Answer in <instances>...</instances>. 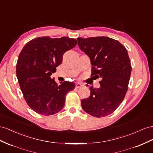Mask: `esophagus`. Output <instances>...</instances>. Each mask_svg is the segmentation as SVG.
<instances>
[{"instance_id": "1", "label": "esophagus", "mask_w": 153, "mask_h": 153, "mask_svg": "<svg viewBox=\"0 0 153 153\" xmlns=\"http://www.w3.org/2000/svg\"><path fill=\"white\" fill-rule=\"evenodd\" d=\"M82 86V85L79 83V82H77V83H76V88H80Z\"/></svg>"}]
</instances>
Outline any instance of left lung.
<instances>
[{"label":"left lung","instance_id":"left-lung-1","mask_svg":"<svg viewBox=\"0 0 153 153\" xmlns=\"http://www.w3.org/2000/svg\"><path fill=\"white\" fill-rule=\"evenodd\" d=\"M77 40L79 49L90 59L91 77L101 79L99 88L90 87V97L81 101L82 110L95 117L110 115L120 106L128 90L131 65L128 51L119 42L106 36Z\"/></svg>","mask_w":153,"mask_h":153}]
</instances>
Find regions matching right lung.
<instances>
[{
    "mask_svg": "<svg viewBox=\"0 0 153 153\" xmlns=\"http://www.w3.org/2000/svg\"><path fill=\"white\" fill-rule=\"evenodd\" d=\"M76 45L74 38L42 36L29 41L21 51L16 77L26 102L38 114L51 115L62 110L67 94L75 88L71 82L58 85L51 76L62 64L65 52Z\"/></svg>",
    "mask_w": 153,
    "mask_h": 153,
    "instance_id": "right-lung-1",
    "label": "right lung"
}]
</instances>
